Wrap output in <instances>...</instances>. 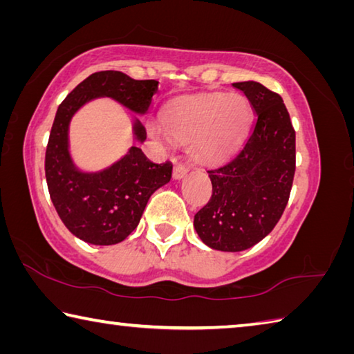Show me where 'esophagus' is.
<instances>
[{"label":"esophagus","mask_w":354,"mask_h":354,"mask_svg":"<svg viewBox=\"0 0 354 354\" xmlns=\"http://www.w3.org/2000/svg\"><path fill=\"white\" fill-rule=\"evenodd\" d=\"M187 171H189L187 167L183 165V164H176L175 169H173V178H175V179H181V178H184L185 175H187Z\"/></svg>","instance_id":"esophagus-1"}]
</instances>
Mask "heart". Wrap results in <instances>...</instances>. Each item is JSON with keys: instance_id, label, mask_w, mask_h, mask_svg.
<instances>
[{"instance_id": "heart-1", "label": "heart", "mask_w": 354, "mask_h": 354, "mask_svg": "<svg viewBox=\"0 0 354 354\" xmlns=\"http://www.w3.org/2000/svg\"><path fill=\"white\" fill-rule=\"evenodd\" d=\"M252 108L241 94L201 95L167 113L164 119L169 138L190 144L195 159L215 162L230 155L246 134ZM151 133L159 136L156 128Z\"/></svg>"}]
</instances>
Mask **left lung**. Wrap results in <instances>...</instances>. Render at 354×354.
<instances>
[{"instance_id":"1","label":"left lung","mask_w":354,"mask_h":354,"mask_svg":"<svg viewBox=\"0 0 354 354\" xmlns=\"http://www.w3.org/2000/svg\"><path fill=\"white\" fill-rule=\"evenodd\" d=\"M232 85L246 94L255 122L236 155L207 170L212 198L194 221L203 243L224 252L246 250L271 232L295 173V131L283 99L259 82Z\"/></svg>"}]
</instances>
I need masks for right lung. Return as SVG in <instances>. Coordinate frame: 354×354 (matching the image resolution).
Wrapping results in <instances>:
<instances>
[{
	"instance_id": "right-lung-1",
	"label": "right lung",
	"mask_w": 354,
	"mask_h": 354,
	"mask_svg": "<svg viewBox=\"0 0 354 354\" xmlns=\"http://www.w3.org/2000/svg\"><path fill=\"white\" fill-rule=\"evenodd\" d=\"M156 80H134L120 71H100L79 83L57 110L50 128L44 171L50 199L63 224L77 239L110 246L124 241L138 227L150 196L170 181V160L155 164L139 147L108 169L83 173L75 169L68 150L71 118L95 97H111L131 111L144 114L158 91ZM134 136L144 142L145 128L139 120Z\"/></svg>"
}]
</instances>
